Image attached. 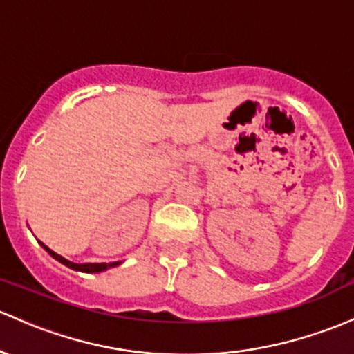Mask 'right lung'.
<instances>
[{
    "label": "right lung",
    "instance_id": "1",
    "mask_svg": "<svg viewBox=\"0 0 354 354\" xmlns=\"http://www.w3.org/2000/svg\"><path fill=\"white\" fill-rule=\"evenodd\" d=\"M42 244V243H40ZM42 248L46 249L47 252L52 256L54 259H57L59 263H62V265H66L68 268H71V270H76V271H83V273H100V271H105L109 270V268L111 266H117L118 263H84V265H77V263H71L68 261V259H64L62 256H59L57 252H54L52 249L47 248L46 244H42Z\"/></svg>",
    "mask_w": 354,
    "mask_h": 354
}]
</instances>
